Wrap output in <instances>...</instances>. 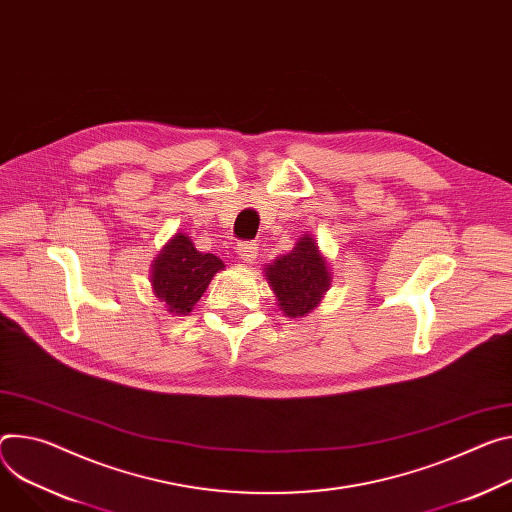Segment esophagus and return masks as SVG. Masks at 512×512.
I'll list each match as a JSON object with an SVG mask.
<instances>
[{"label": "esophagus", "instance_id": "34e87169", "mask_svg": "<svg viewBox=\"0 0 512 512\" xmlns=\"http://www.w3.org/2000/svg\"><path fill=\"white\" fill-rule=\"evenodd\" d=\"M237 255H239V259H241L243 263L251 265V263H255V259H257V247H255L253 243H239V245H237Z\"/></svg>", "mask_w": 512, "mask_h": 512}]
</instances>
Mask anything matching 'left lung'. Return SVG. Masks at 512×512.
Instances as JSON below:
<instances>
[{
  "label": "left lung",
  "mask_w": 512,
  "mask_h": 512,
  "mask_svg": "<svg viewBox=\"0 0 512 512\" xmlns=\"http://www.w3.org/2000/svg\"><path fill=\"white\" fill-rule=\"evenodd\" d=\"M263 275L277 308L288 318L308 316L333 282L331 263L320 251L314 235L300 237L290 253L275 257L263 267Z\"/></svg>",
  "instance_id": "8db88e82"
}]
</instances>
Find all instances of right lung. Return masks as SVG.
I'll list each match as a JSON object with an SVG mask.
<instances>
[{"instance_id":"right-lung-1","label":"right lung","mask_w":512,"mask_h":512,"mask_svg":"<svg viewBox=\"0 0 512 512\" xmlns=\"http://www.w3.org/2000/svg\"><path fill=\"white\" fill-rule=\"evenodd\" d=\"M222 269L220 257L200 253L185 232H175L151 263V290L169 314L185 316Z\"/></svg>"}]
</instances>
